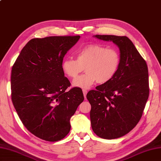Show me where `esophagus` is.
I'll use <instances>...</instances> for the list:
<instances>
[{"label":"esophagus","mask_w":161,"mask_h":161,"mask_svg":"<svg viewBox=\"0 0 161 161\" xmlns=\"http://www.w3.org/2000/svg\"><path fill=\"white\" fill-rule=\"evenodd\" d=\"M83 95H84L85 98H86V95H87V91L85 89H83Z\"/></svg>","instance_id":"34e87169"}]
</instances>
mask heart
Here are the masks:
<instances>
[{
  "label": "heart",
  "mask_w": 161,
  "mask_h": 161,
  "mask_svg": "<svg viewBox=\"0 0 161 161\" xmlns=\"http://www.w3.org/2000/svg\"><path fill=\"white\" fill-rule=\"evenodd\" d=\"M76 59L65 58L61 63L63 72L70 78H75L84 69L86 73L73 82L75 87L89 88L97 81L99 84L110 82L118 72L121 54L115 48L103 44H89L78 49Z\"/></svg>",
  "instance_id": "b5f03b06"
}]
</instances>
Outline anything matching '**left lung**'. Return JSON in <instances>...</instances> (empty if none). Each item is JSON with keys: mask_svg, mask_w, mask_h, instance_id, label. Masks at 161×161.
<instances>
[{"mask_svg": "<svg viewBox=\"0 0 161 161\" xmlns=\"http://www.w3.org/2000/svg\"><path fill=\"white\" fill-rule=\"evenodd\" d=\"M95 37L117 45L121 61L118 72L110 82L97 86L96 89L87 94L92 106V127L101 138L117 139L132 130L142 118L150 92L148 68L146 61L127 37Z\"/></svg>", "mask_w": 161, "mask_h": 161, "instance_id": "obj_1", "label": "left lung"}]
</instances>
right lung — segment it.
I'll return each mask as SVG.
<instances>
[{"label":"right lung","instance_id":"add662e5","mask_svg":"<svg viewBox=\"0 0 161 161\" xmlns=\"http://www.w3.org/2000/svg\"><path fill=\"white\" fill-rule=\"evenodd\" d=\"M80 39L50 36L31 40L11 69V100L27 130L47 141L58 142L71 128L69 120L84 96L82 89L70 87L61 63Z\"/></svg>","mask_w":161,"mask_h":161}]
</instances>
